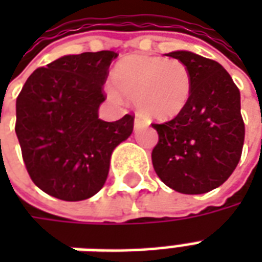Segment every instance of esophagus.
I'll return each instance as SVG.
<instances>
[{
  "mask_svg": "<svg viewBox=\"0 0 262 262\" xmlns=\"http://www.w3.org/2000/svg\"><path fill=\"white\" fill-rule=\"evenodd\" d=\"M143 125H144V120H143L140 116H136V119H135V127H136V129H139V127Z\"/></svg>",
  "mask_w": 262,
  "mask_h": 262,
  "instance_id": "1",
  "label": "esophagus"
}]
</instances>
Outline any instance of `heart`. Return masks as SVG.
I'll list each match as a JSON object with an SVG mask.
<instances>
[{
  "instance_id": "obj_1",
  "label": "heart",
  "mask_w": 262,
  "mask_h": 262,
  "mask_svg": "<svg viewBox=\"0 0 262 262\" xmlns=\"http://www.w3.org/2000/svg\"><path fill=\"white\" fill-rule=\"evenodd\" d=\"M115 90L136 101L142 116L150 120H171L184 112L192 95V74L185 63L160 56L130 54L111 71ZM109 90L112 97L118 94Z\"/></svg>"
}]
</instances>
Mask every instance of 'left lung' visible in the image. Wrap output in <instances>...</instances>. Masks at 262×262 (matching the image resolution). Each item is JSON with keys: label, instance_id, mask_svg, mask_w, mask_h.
<instances>
[{"label": "left lung", "instance_id": "8db88e82", "mask_svg": "<svg viewBox=\"0 0 262 262\" xmlns=\"http://www.w3.org/2000/svg\"><path fill=\"white\" fill-rule=\"evenodd\" d=\"M188 66L192 95L181 115L153 127L159 143L151 160L167 187L187 195L220 187L240 161L244 122L240 91L230 74L214 60L188 50L167 54Z\"/></svg>", "mask_w": 262, "mask_h": 262}]
</instances>
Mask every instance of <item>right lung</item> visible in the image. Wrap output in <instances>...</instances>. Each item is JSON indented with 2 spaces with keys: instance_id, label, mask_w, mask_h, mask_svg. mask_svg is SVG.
I'll list each match as a JSON object with an SVG mask.
<instances>
[{
  "instance_id": "1",
  "label": "right lung",
  "mask_w": 262,
  "mask_h": 262,
  "mask_svg": "<svg viewBox=\"0 0 262 262\" xmlns=\"http://www.w3.org/2000/svg\"><path fill=\"white\" fill-rule=\"evenodd\" d=\"M118 54H67L35 70L16 99L15 132L32 181L43 192L77 202L108 178L111 156L133 132L132 115L99 119L102 85Z\"/></svg>"
}]
</instances>
